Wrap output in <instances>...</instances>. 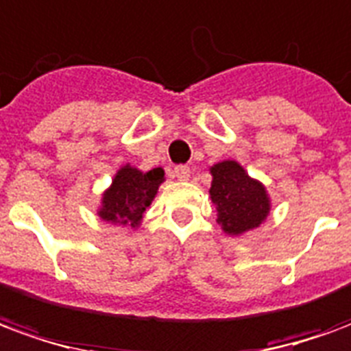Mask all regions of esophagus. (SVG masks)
Returning <instances> with one entry per match:
<instances>
[{
  "instance_id": "obj_1",
  "label": "esophagus",
  "mask_w": 351,
  "mask_h": 351,
  "mask_svg": "<svg viewBox=\"0 0 351 351\" xmlns=\"http://www.w3.org/2000/svg\"><path fill=\"white\" fill-rule=\"evenodd\" d=\"M191 175V171L188 165H178V167H175V176L178 178V180H188Z\"/></svg>"
}]
</instances>
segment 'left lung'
I'll return each instance as SVG.
<instances>
[{
	"label": "left lung",
	"instance_id": "8db88e82",
	"mask_svg": "<svg viewBox=\"0 0 351 351\" xmlns=\"http://www.w3.org/2000/svg\"><path fill=\"white\" fill-rule=\"evenodd\" d=\"M210 197L218 210V223L229 235H243L259 228L269 216L271 203L263 184L246 175L237 161H220L214 167Z\"/></svg>",
	"mask_w": 351,
	"mask_h": 351
}]
</instances>
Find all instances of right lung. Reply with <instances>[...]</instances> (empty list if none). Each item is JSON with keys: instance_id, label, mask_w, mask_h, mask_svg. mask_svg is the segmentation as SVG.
Instances as JSON below:
<instances>
[{"instance_id": "add662e5", "label": "right lung", "mask_w": 351, "mask_h": 351, "mask_svg": "<svg viewBox=\"0 0 351 351\" xmlns=\"http://www.w3.org/2000/svg\"><path fill=\"white\" fill-rule=\"evenodd\" d=\"M163 169H152L143 173L138 169L125 165L116 173L112 186L103 193L99 216L105 221L118 226L138 228L143 214L158 193L163 182Z\"/></svg>"}]
</instances>
